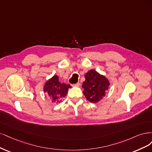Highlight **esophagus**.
<instances>
[{
  "mask_svg": "<svg viewBox=\"0 0 152 152\" xmlns=\"http://www.w3.org/2000/svg\"><path fill=\"white\" fill-rule=\"evenodd\" d=\"M72 86H80V83H77L76 84L72 85Z\"/></svg>",
  "mask_w": 152,
  "mask_h": 152,
  "instance_id": "34e87169",
  "label": "esophagus"
}]
</instances>
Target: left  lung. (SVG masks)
<instances>
[{
	"label": "left lung",
	"instance_id": "1",
	"mask_svg": "<svg viewBox=\"0 0 152 152\" xmlns=\"http://www.w3.org/2000/svg\"><path fill=\"white\" fill-rule=\"evenodd\" d=\"M85 77V81L82 85L84 88L83 94L90 102H97L102 99L105 91L109 89L110 84L108 80L93 69L88 72Z\"/></svg>",
	"mask_w": 152,
	"mask_h": 152
}]
</instances>
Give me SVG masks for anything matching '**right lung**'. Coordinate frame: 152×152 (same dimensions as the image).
<instances>
[{
    "mask_svg": "<svg viewBox=\"0 0 152 152\" xmlns=\"http://www.w3.org/2000/svg\"><path fill=\"white\" fill-rule=\"evenodd\" d=\"M71 87L70 85H66L58 81L57 75L53 76L51 79L47 81L43 87V91L52 99V102L59 103L62 99L67 95L68 88Z\"/></svg>",
    "mask_w": 152,
    "mask_h": 152,
    "instance_id": "add662e5",
    "label": "right lung"
}]
</instances>
